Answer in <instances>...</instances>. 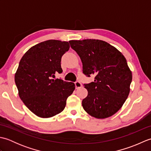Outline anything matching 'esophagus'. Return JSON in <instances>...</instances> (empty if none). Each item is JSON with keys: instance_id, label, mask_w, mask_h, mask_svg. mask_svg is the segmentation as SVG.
<instances>
[{"instance_id": "esophagus-1", "label": "esophagus", "mask_w": 151, "mask_h": 151, "mask_svg": "<svg viewBox=\"0 0 151 151\" xmlns=\"http://www.w3.org/2000/svg\"><path fill=\"white\" fill-rule=\"evenodd\" d=\"M75 86H76V89H78V88H81L82 87V84L80 82H78V81H77V82H76L75 83Z\"/></svg>"}]
</instances>
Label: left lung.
Segmentation results:
<instances>
[{
  "mask_svg": "<svg viewBox=\"0 0 151 151\" xmlns=\"http://www.w3.org/2000/svg\"><path fill=\"white\" fill-rule=\"evenodd\" d=\"M78 54L83 73L95 76L84 84L88 96L82 107L92 117L105 119L120 110L130 93L132 75L127 60L120 51L106 41L87 39L69 41Z\"/></svg>",
  "mask_w": 151,
  "mask_h": 151,
  "instance_id": "8db88e82",
  "label": "left lung"
}]
</instances>
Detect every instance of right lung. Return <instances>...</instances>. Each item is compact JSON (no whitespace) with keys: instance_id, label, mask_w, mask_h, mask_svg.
I'll use <instances>...</instances> for the list:
<instances>
[{"instance_id":"add662e5","label":"right lung","mask_w":151,"mask_h":151,"mask_svg":"<svg viewBox=\"0 0 151 151\" xmlns=\"http://www.w3.org/2000/svg\"><path fill=\"white\" fill-rule=\"evenodd\" d=\"M67 41L50 40L28 49L15 74L19 97L37 116L49 118L62 112L75 89L73 82L52 79L62 73L61 58L69 49Z\"/></svg>"}]
</instances>
